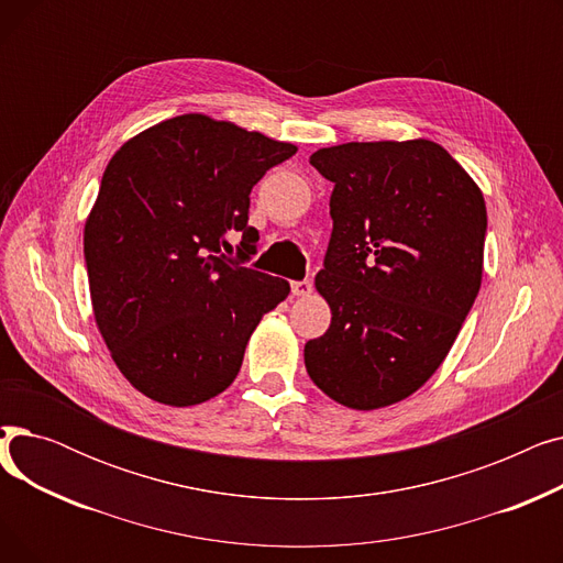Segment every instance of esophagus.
I'll list each match as a JSON object with an SVG mask.
<instances>
[{
  "mask_svg": "<svg viewBox=\"0 0 563 563\" xmlns=\"http://www.w3.org/2000/svg\"><path fill=\"white\" fill-rule=\"evenodd\" d=\"M312 291V280H294L291 283V294L294 297H308V294Z\"/></svg>",
  "mask_w": 563,
  "mask_h": 563,
  "instance_id": "esophagus-1",
  "label": "esophagus"
}]
</instances>
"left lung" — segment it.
Listing matches in <instances>:
<instances>
[{
  "label": "left lung",
  "instance_id": "1",
  "mask_svg": "<svg viewBox=\"0 0 563 563\" xmlns=\"http://www.w3.org/2000/svg\"><path fill=\"white\" fill-rule=\"evenodd\" d=\"M333 232L314 285L331 327L306 369L331 399L374 410L429 380L482 287L486 202L445 147L374 141L321 147Z\"/></svg>",
  "mask_w": 563,
  "mask_h": 563
}]
</instances>
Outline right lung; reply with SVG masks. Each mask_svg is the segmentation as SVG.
Masks as SVG:
<instances>
[{
    "instance_id": "right-lung-1",
    "label": "right lung",
    "mask_w": 563,
    "mask_h": 563,
    "mask_svg": "<svg viewBox=\"0 0 563 563\" xmlns=\"http://www.w3.org/2000/svg\"><path fill=\"white\" fill-rule=\"evenodd\" d=\"M297 145L185 113L118 151L84 228L98 329L132 386L159 404L223 393L289 283L249 269L251 189ZM242 235L235 257L225 256Z\"/></svg>"
}]
</instances>
